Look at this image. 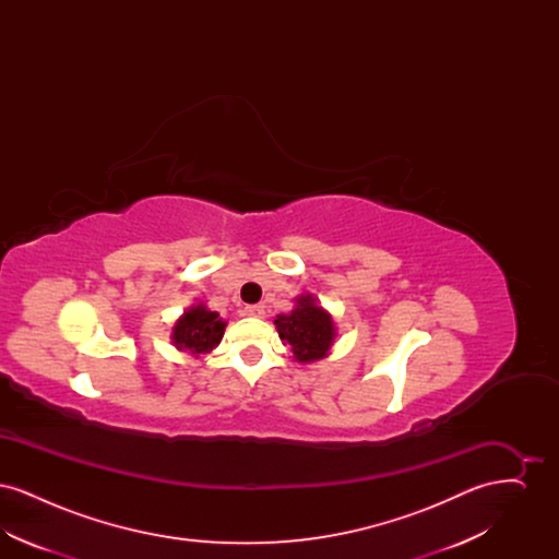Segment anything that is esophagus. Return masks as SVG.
Wrapping results in <instances>:
<instances>
[{
	"label": "esophagus",
	"mask_w": 559,
	"mask_h": 559,
	"mask_svg": "<svg viewBox=\"0 0 559 559\" xmlns=\"http://www.w3.org/2000/svg\"><path fill=\"white\" fill-rule=\"evenodd\" d=\"M245 314L251 317V319H264V317H266V310H264V306H247V308H245Z\"/></svg>",
	"instance_id": "obj_1"
}]
</instances>
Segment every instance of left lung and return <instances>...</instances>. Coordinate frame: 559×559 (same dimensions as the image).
Masks as SVG:
<instances>
[{"label": "left lung", "mask_w": 559, "mask_h": 559, "mask_svg": "<svg viewBox=\"0 0 559 559\" xmlns=\"http://www.w3.org/2000/svg\"><path fill=\"white\" fill-rule=\"evenodd\" d=\"M283 346H289L293 360L310 365L331 354L337 337V326L329 310H324L314 295L301 293L295 297L292 312L274 320Z\"/></svg>", "instance_id": "left-lung-1"}]
</instances>
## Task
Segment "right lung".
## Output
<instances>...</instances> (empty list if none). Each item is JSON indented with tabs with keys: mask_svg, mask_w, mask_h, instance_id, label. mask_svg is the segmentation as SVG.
<instances>
[{
	"mask_svg": "<svg viewBox=\"0 0 559 559\" xmlns=\"http://www.w3.org/2000/svg\"><path fill=\"white\" fill-rule=\"evenodd\" d=\"M226 320L219 319L203 301L192 304L180 319L171 326V344L180 352H188L194 358L201 354H210L213 347L219 346L226 329Z\"/></svg>",
	"mask_w": 559,
	"mask_h": 559,
	"instance_id": "add662e5",
	"label": "right lung"
}]
</instances>
